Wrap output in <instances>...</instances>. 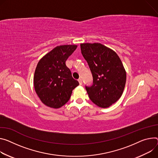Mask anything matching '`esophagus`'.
Segmentation results:
<instances>
[{
	"label": "esophagus",
	"mask_w": 158,
	"mask_h": 158,
	"mask_svg": "<svg viewBox=\"0 0 158 158\" xmlns=\"http://www.w3.org/2000/svg\"><path fill=\"white\" fill-rule=\"evenodd\" d=\"M78 81H79V84H80V85H82V79H78Z\"/></svg>",
	"instance_id": "34e87169"
}]
</instances>
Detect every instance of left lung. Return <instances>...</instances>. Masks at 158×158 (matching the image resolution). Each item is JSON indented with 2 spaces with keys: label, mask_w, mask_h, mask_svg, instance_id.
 I'll return each instance as SVG.
<instances>
[{
  "label": "left lung",
  "mask_w": 158,
  "mask_h": 158,
  "mask_svg": "<svg viewBox=\"0 0 158 158\" xmlns=\"http://www.w3.org/2000/svg\"><path fill=\"white\" fill-rule=\"evenodd\" d=\"M81 50L93 78L91 86H85L90 99L101 108H108L121 97L126 82V72L118 55L106 46L82 44Z\"/></svg>",
  "instance_id": "1"
}]
</instances>
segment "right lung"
Segmentation results:
<instances>
[{
	"label": "right lung",
	"instance_id": "1",
	"mask_svg": "<svg viewBox=\"0 0 158 158\" xmlns=\"http://www.w3.org/2000/svg\"><path fill=\"white\" fill-rule=\"evenodd\" d=\"M77 45L57 46L38 62L34 74L35 91L41 102L47 106L59 108L69 100L79 82L72 76L65 62Z\"/></svg>",
	"mask_w": 158,
	"mask_h": 158
}]
</instances>
